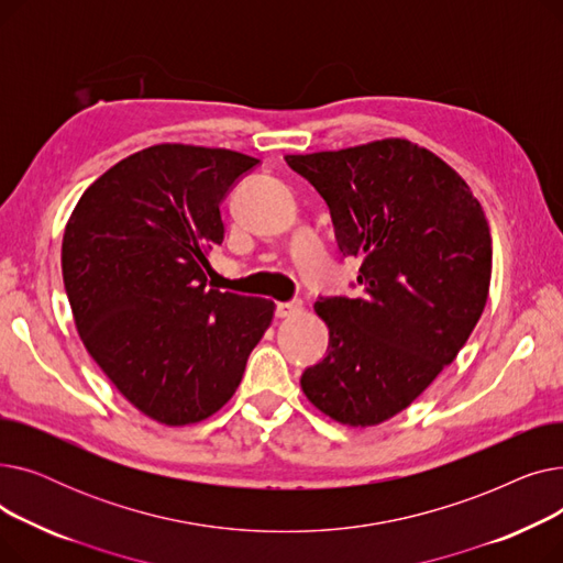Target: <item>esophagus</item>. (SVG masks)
<instances>
[{
	"instance_id": "obj_1",
	"label": "esophagus",
	"mask_w": 563,
	"mask_h": 563,
	"mask_svg": "<svg viewBox=\"0 0 563 563\" xmlns=\"http://www.w3.org/2000/svg\"><path fill=\"white\" fill-rule=\"evenodd\" d=\"M301 310H303V303H301V301H289V303H278V306H276V314H278L280 319L297 314V312H301Z\"/></svg>"
}]
</instances>
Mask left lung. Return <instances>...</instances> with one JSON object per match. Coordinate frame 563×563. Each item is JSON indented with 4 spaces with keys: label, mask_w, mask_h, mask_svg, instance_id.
Wrapping results in <instances>:
<instances>
[{
    "label": "left lung",
    "mask_w": 563,
    "mask_h": 563,
    "mask_svg": "<svg viewBox=\"0 0 563 563\" xmlns=\"http://www.w3.org/2000/svg\"><path fill=\"white\" fill-rule=\"evenodd\" d=\"M285 162L327 200L363 285L356 299L314 303L329 353L303 372L301 388L340 424H380L416 401L475 331L493 269L486 214L452 166L406 139Z\"/></svg>",
    "instance_id": "obj_1"
}]
</instances>
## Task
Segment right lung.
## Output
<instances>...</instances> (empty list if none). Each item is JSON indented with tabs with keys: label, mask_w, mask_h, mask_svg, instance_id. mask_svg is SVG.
Segmentation results:
<instances>
[{
	"label": "right lung",
	"mask_w": 563,
	"mask_h": 563,
	"mask_svg": "<svg viewBox=\"0 0 563 563\" xmlns=\"http://www.w3.org/2000/svg\"><path fill=\"white\" fill-rule=\"evenodd\" d=\"M260 159L159 143L102 173L68 219L62 269L77 333L134 408L200 422L240 388L274 301L207 285L221 200Z\"/></svg>",
	"instance_id": "add662e5"
}]
</instances>
